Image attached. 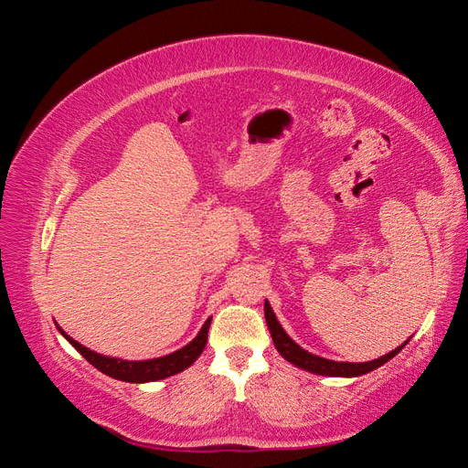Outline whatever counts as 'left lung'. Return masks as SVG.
I'll return each instance as SVG.
<instances>
[{"mask_svg":"<svg viewBox=\"0 0 468 468\" xmlns=\"http://www.w3.org/2000/svg\"><path fill=\"white\" fill-rule=\"evenodd\" d=\"M265 322H267V328L269 334L273 337V344L277 347V351L281 353L282 357H285L289 363H292L294 367H301L304 371H310L314 375H324V377H359L365 373H371L375 369H378L380 365H385L387 361H390L394 356H399L402 351V347L408 344V339L396 347L394 351L387 353V356H382L378 359L373 361H367V363H347V361H330V359H324L314 356V353H308L304 351L299 344H294L292 339L289 337V334L281 328V324L277 322V316L271 310V304L269 301H265Z\"/></svg>","mask_w":468,"mask_h":468,"instance_id":"1","label":"left lung"}]
</instances>
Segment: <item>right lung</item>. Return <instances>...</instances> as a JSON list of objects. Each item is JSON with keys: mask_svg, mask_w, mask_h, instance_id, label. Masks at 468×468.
I'll list each match as a JSON object with an SVG mask.
<instances>
[{"mask_svg": "<svg viewBox=\"0 0 468 468\" xmlns=\"http://www.w3.org/2000/svg\"><path fill=\"white\" fill-rule=\"evenodd\" d=\"M208 318L201 332L197 334V337L193 342H189L186 347H181L174 353H169L165 357H158V359H146V361H124V359H117V357H107L101 356V353H95L91 349H88L86 346L78 344L76 339L69 337L60 325H58V332L68 339L69 344H72L86 361H90L97 371L105 373L107 377H112L117 380H124V382H152V380H160V378H167L172 375L181 373L183 369H187L191 367L197 357L201 356L205 346H207V335H208V325H210Z\"/></svg>", "mask_w": 468, "mask_h": 468, "instance_id": "1", "label": "right lung"}]
</instances>
